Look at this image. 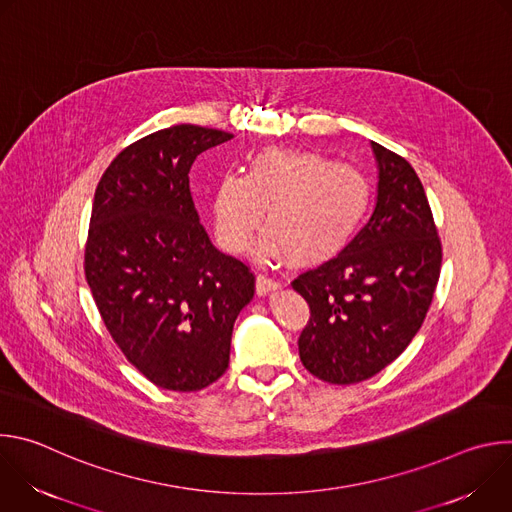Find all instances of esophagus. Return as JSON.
Returning a JSON list of instances; mask_svg holds the SVG:
<instances>
[{"instance_id":"esophagus-1","label":"esophagus","mask_w":512,"mask_h":512,"mask_svg":"<svg viewBox=\"0 0 512 512\" xmlns=\"http://www.w3.org/2000/svg\"><path fill=\"white\" fill-rule=\"evenodd\" d=\"M279 285H281V283H279L277 279L269 277L267 273H259V275H257V283H255V287H257V294H259V296L269 294V291L277 289Z\"/></svg>"}]
</instances>
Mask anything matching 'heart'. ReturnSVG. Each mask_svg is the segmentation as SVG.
Masks as SVG:
<instances>
[{"label": "heart", "instance_id": "heart-1", "mask_svg": "<svg viewBox=\"0 0 512 512\" xmlns=\"http://www.w3.org/2000/svg\"><path fill=\"white\" fill-rule=\"evenodd\" d=\"M373 202V184L356 166L334 164L308 150L269 148L247 172L227 174L212 198L214 235L229 253H243L265 216L261 255H287L298 267L336 257L356 235Z\"/></svg>", "mask_w": 512, "mask_h": 512}]
</instances>
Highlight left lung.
I'll use <instances>...</instances> for the list:
<instances>
[{
    "instance_id": "1",
    "label": "left lung",
    "mask_w": 512,
    "mask_h": 512,
    "mask_svg": "<svg viewBox=\"0 0 512 512\" xmlns=\"http://www.w3.org/2000/svg\"><path fill=\"white\" fill-rule=\"evenodd\" d=\"M377 206L369 223L332 259L291 285L310 306L300 358L332 385L367 381L419 332L442 271V241L411 164L373 141Z\"/></svg>"
}]
</instances>
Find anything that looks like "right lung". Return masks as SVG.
Listing matches in <instances>:
<instances>
[{
  "label": "right lung",
  "instance_id": "1",
  "mask_svg": "<svg viewBox=\"0 0 512 512\" xmlns=\"http://www.w3.org/2000/svg\"><path fill=\"white\" fill-rule=\"evenodd\" d=\"M231 137L190 123L145 135L117 154L93 200V300L125 358L168 391L225 375L233 324L255 294L251 267L210 243L190 194L194 160Z\"/></svg>",
  "mask_w": 512,
  "mask_h": 512
}]
</instances>
